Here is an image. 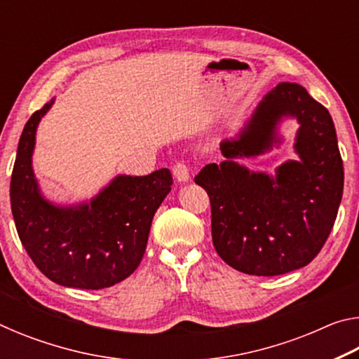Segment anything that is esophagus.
<instances>
[{
	"mask_svg": "<svg viewBox=\"0 0 359 359\" xmlns=\"http://www.w3.org/2000/svg\"><path fill=\"white\" fill-rule=\"evenodd\" d=\"M172 174H174V177L177 179L179 182H187L188 179H190V168L187 166V163L177 161L172 166Z\"/></svg>",
	"mask_w": 359,
	"mask_h": 359,
	"instance_id": "1",
	"label": "esophagus"
}]
</instances>
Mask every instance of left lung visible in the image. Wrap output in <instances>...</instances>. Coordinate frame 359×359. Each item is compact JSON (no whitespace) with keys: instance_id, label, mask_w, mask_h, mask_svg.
Masks as SVG:
<instances>
[{"instance_id":"8db88e82","label":"left lung","mask_w":359,"mask_h":359,"mask_svg":"<svg viewBox=\"0 0 359 359\" xmlns=\"http://www.w3.org/2000/svg\"><path fill=\"white\" fill-rule=\"evenodd\" d=\"M293 114L302 123V160L278 170L276 180L248 173L229 160L271 147L276 121ZM222 165H208L194 182L209 194L212 242L224 263L244 274L272 277L307 266L336 222L344 165L327 109L299 83L280 82L238 139L222 142Z\"/></svg>"}]
</instances>
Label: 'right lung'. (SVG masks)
<instances>
[{
	"mask_svg": "<svg viewBox=\"0 0 359 359\" xmlns=\"http://www.w3.org/2000/svg\"><path fill=\"white\" fill-rule=\"evenodd\" d=\"M52 102L27 121L11 177V209L22 245L52 282L101 290L125 280L144 257L151 218L171 191L163 168L144 177L120 175L90 204L55 208L41 198L32 154L36 126Z\"/></svg>",
	"mask_w": 359,
	"mask_h": 359,
	"instance_id": "obj_1",
	"label": "right lung"
}]
</instances>
